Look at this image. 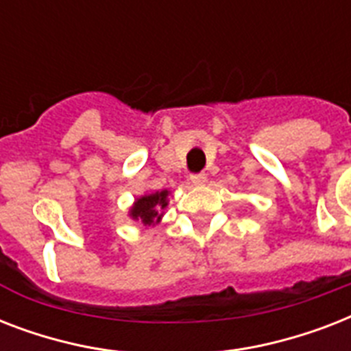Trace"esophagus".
<instances>
[{
	"mask_svg": "<svg viewBox=\"0 0 351 351\" xmlns=\"http://www.w3.org/2000/svg\"><path fill=\"white\" fill-rule=\"evenodd\" d=\"M189 180H191L193 186H204L208 178H206V175H191L189 176Z\"/></svg>",
	"mask_w": 351,
	"mask_h": 351,
	"instance_id": "obj_1",
	"label": "esophagus"
}]
</instances>
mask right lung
Returning a JSON list of instances; mask_svg holds the SVG:
<instances>
[{"label": "right lung", "mask_w": 351, "mask_h": 351, "mask_svg": "<svg viewBox=\"0 0 351 351\" xmlns=\"http://www.w3.org/2000/svg\"><path fill=\"white\" fill-rule=\"evenodd\" d=\"M171 191L162 189V191L154 193H143L142 197L134 198V202L129 208V219L147 228H154L156 224L162 222L165 215V208L169 204Z\"/></svg>", "instance_id": "obj_1"}]
</instances>
